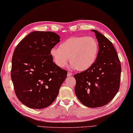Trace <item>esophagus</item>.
I'll use <instances>...</instances> for the list:
<instances>
[{"mask_svg": "<svg viewBox=\"0 0 133 133\" xmlns=\"http://www.w3.org/2000/svg\"><path fill=\"white\" fill-rule=\"evenodd\" d=\"M72 76V73H67V77H70Z\"/></svg>", "mask_w": 133, "mask_h": 133, "instance_id": "esophagus-1", "label": "esophagus"}]
</instances>
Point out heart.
<instances>
[{
    "instance_id": "1",
    "label": "heart",
    "mask_w": 133,
    "mask_h": 133,
    "mask_svg": "<svg viewBox=\"0 0 133 133\" xmlns=\"http://www.w3.org/2000/svg\"><path fill=\"white\" fill-rule=\"evenodd\" d=\"M99 53V44L92 37L75 36L69 38L50 50L55 64L64 68L69 61L71 69L83 71L90 69L96 62Z\"/></svg>"
}]
</instances>
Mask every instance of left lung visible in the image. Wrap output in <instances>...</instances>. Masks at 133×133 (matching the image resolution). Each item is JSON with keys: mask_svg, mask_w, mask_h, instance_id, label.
Instances as JSON below:
<instances>
[{"mask_svg": "<svg viewBox=\"0 0 133 133\" xmlns=\"http://www.w3.org/2000/svg\"><path fill=\"white\" fill-rule=\"evenodd\" d=\"M92 31L98 42V58L90 69L74 75L75 92L82 104L98 108L108 104L117 94L121 67L112 43L98 31Z\"/></svg>", "mask_w": 133, "mask_h": 133, "instance_id": "left-lung-1", "label": "left lung"}]
</instances>
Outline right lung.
I'll list each match as a JSON object with an SVG mask.
<instances>
[{
	"label": "right lung",
	"mask_w": 133,
	"mask_h": 133,
	"mask_svg": "<svg viewBox=\"0 0 133 133\" xmlns=\"http://www.w3.org/2000/svg\"><path fill=\"white\" fill-rule=\"evenodd\" d=\"M60 38L53 32L34 31L15 50L11 79L18 99L29 108L43 109L51 105L66 79L67 71L57 66L50 55Z\"/></svg>",
	"instance_id": "1"
}]
</instances>
